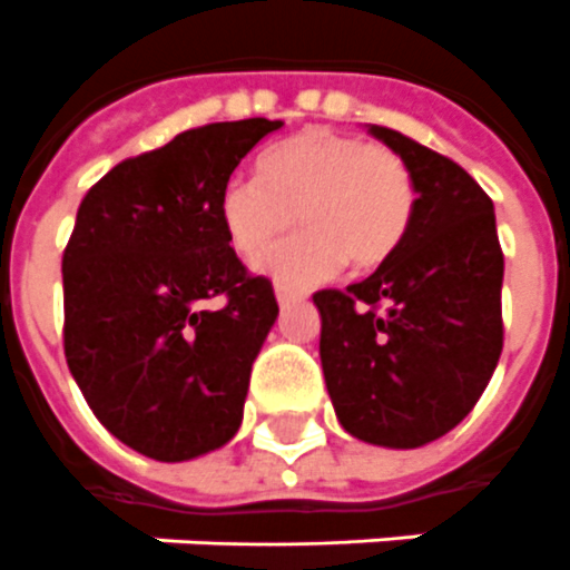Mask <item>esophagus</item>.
I'll return each mask as SVG.
<instances>
[{
	"label": "esophagus",
	"instance_id": "1",
	"mask_svg": "<svg viewBox=\"0 0 570 570\" xmlns=\"http://www.w3.org/2000/svg\"><path fill=\"white\" fill-rule=\"evenodd\" d=\"M276 299H279V306H291V303L303 299V294L291 288V285H285V282H276Z\"/></svg>",
	"mask_w": 570,
	"mask_h": 570
}]
</instances>
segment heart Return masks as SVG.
<instances>
[{"label": "heart", "mask_w": 570, "mask_h": 570, "mask_svg": "<svg viewBox=\"0 0 570 570\" xmlns=\"http://www.w3.org/2000/svg\"><path fill=\"white\" fill-rule=\"evenodd\" d=\"M262 173H238L220 190V217L240 253H256L299 217L308 223L256 264L291 288L332 279L353 258L376 267L403 244L414 212L406 161L353 135L308 129L271 147Z\"/></svg>", "instance_id": "1"}]
</instances>
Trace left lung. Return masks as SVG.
<instances>
[{"mask_svg":"<svg viewBox=\"0 0 570 570\" xmlns=\"http://www.w3.org/2000/svg\"><path fill=\"white\" fill-rule=\"evenodd\" d=\"M414 181L394 256L347 291H317L321 364L341 426L380 448H421L456 426L503 350V249L494 203L456 161L367 126Z\"/></svg>","mask_w":570,"mask_h":570,"instance_id":"left-lung-1","label":"left lung"}]
</instances>
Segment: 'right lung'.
Masks as SVG:
<instances>
[{
  "instance_id": "obj_1",
  "label": "right lung",
  "mask_w": 570,
  "mask_h": 570,
  "mask_svg": "<svg viewBox=\"0 0 570 570\" xmlns=\"http://www.w3.org/2000/svg\"><path fill=\"white\" fill-rule=\"evenodd\" d=\"M282 120L208 122L126 158L81 199L63 249V356L114 439L185 462L238 432L279 306L220 217V190ZM203 298H220L203 309Z\"/></svg>"
}]
</instances>
